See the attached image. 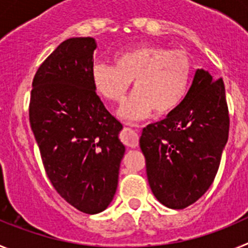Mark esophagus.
I'll return each instance as SVG.
<instances>
[{
  "instance_id": "1",
  "label": "esophagus",
  "mask_w": 248,
  "mask_h": 248,
  "mask_svg": "<svg viewBox=\"0 0 248 248\" xmlns=\"http://www.w3.org/2000/svg\"><path fill=\"white\" fill-rule=\"evenodd\" d=\"M122 141L126 146H130V148L138 146V144H139V137H138L137 131L131 128L124 129L122 133Z\"/></svg>"
}]
</instances>
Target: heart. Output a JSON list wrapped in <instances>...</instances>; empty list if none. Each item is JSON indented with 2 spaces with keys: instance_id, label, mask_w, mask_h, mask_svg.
<instances>
[{
  "instance_id": "obj_1",
  "label": "heart",
  "mask_w": 248,
  "mask_h": 248,
  "mask_svg": "<svg viewBox=\"0 0 248 248\" xmlns=\"http://www.w3.org/2000/svg\"><path fill=\"white\" fill-rule=\"evenodd\" d=\"M190 77L189 57L161 46H138L118 54L114 65L95 63L92 67L94 88L108 102H122L134 83L135 91L118 111L126 122L145 119L153 110H174L185 97Z\"/></svg>"
}]
</instances>
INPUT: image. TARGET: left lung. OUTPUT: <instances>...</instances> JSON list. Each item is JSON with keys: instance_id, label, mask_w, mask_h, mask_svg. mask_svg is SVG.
Instances as JSON below:
<instances>
[{"instance_id": "obj_1", "label": "left lung", "mask_w": 248, "mask_h": 248, "mask_svg": "<svg viewBox=\"0 0 248 248\" xmlns=\"http://www.w3.org/2000/svg\"><path fill=\"white\" fill-rule=\"evenodd\" d=\"M223 80L198 69L189 92L165 119L143 129L139 144L155 198L169 209H185L205 194L229 139Z\"/></svg>"}]
</instances>
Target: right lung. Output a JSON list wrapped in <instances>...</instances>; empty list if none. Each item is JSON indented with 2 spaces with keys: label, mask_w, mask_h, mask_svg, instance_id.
Instances as JSON below:
<instances>
[{
  "label": "right lung",
  "mask_w": 248,
  "mask_h": 248,
  "mask_svg": "<svg viewBox=\"0 0 248 248\" xmlns=\"http://www.w3.org/2000/svg\"><path fill=\"white\" fill-rule=\"evenodd\" d=\"M95 48L92 37L61 43L39 65L30 102L31 128L48 179L68 203L89 215L113 200L125 153L123 125L92 82Z\"/></svg>",
  "instance_id": "obj_1"
}]
</instances>
